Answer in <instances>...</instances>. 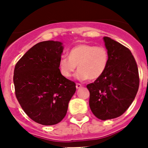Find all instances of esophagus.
Masks as SVG:
<instances>
[{"label":"esophagus","instance_id":"34e87169","mask_svg":"<svg viewBox=\"0 0 148 148\" xmlns=\"http://www.w3.org/2000/svg\"><path fill=\"white\" fill-rule=\"evenodd\" d=\"M82 86V85L79 83H77V84H76V87H77V89H80Z\"/></svg>","mask_w":148,"mask_h":148}]
</instances>
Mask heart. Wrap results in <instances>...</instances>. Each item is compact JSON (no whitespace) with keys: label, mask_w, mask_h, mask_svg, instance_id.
<instances>
[{"label":"heart","mask_w":148,"mask_h":148,"mask_svg":"<svg viewBox=\"0 0 148 148\" xmlns=\"http://www.w3.org/2000/svg\"><path fill=\"white\" fill-rule=\"evenodd\" d=\"M68 57L62 56L59 69L65 78H70L78 69L77 78L80 80L99 79L107 69L110 61L107 49L104 46L81 44L71 48Z\"/></svg>","instance_id":"b5f03b06"}]
</instances>
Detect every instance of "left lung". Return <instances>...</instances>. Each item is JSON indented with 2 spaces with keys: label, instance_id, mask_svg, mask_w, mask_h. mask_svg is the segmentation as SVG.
I'll list each match as a JSON object with an SVG mask.
<instances>
[{
  "label": "left lung",
  "instance_id": "1",
  "mask_svg": "<svg viewBox=\"0 0 148 148\" xmlns=\"http://www.w3.org/2000/svg\"><path fill=\"white\" fill-rule=\"evenodd\" d=\"M110 61L104 74L89 84V107L102 120L122 115L131 105L138 91V65L129 49L110 37H104Z\"/></svg>",
  "mask_w": 148,
  "mask_h": 148
}]
</instances>
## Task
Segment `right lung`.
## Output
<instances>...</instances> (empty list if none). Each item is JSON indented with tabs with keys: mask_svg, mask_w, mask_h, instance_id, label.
Masks as SVG:
<instances>
[{
	"mask_svg": "<svg viewBox=\"0 0 148 148\" xmlns=\"http://www.w3.org/2000/svg\"><path fill=\"white\" fill-rule=\"evenodd\" d=\"M63 49L59 41L38 43L14 69L15 93L21 107L31 120L43 125H56L63 120L76 92L75 83L59 71Z\"/></svg>",
	"mask_w": 148,
	"mask_h": 148,
	"instance_id": "1",
	"label": "right lung"
}]
</instances>
